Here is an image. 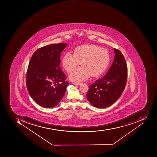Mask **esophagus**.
<instances>
[{"mask_svg": "<svg viewBox=\"0 0 157 157\" xmlns=\"http://www.w3.org/2000/svg\"><path fill=\"white\" fill-rule=\"evenodd\" d=\"M73 84H74V85H75V86H79V85L81 84V83H80V82H74Z\"/></svg>", "mask_w": 157, "mask_h": 157, "instance_id": "esophagus-1", "label": "esophagus"}]
</instances>
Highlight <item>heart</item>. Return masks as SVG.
<instances>
[{
    "label": "heart",
    "instance_id": "1",
    "mask_svg": "<svg viewBox=\"0 0 157 157\" xmlns=\"http://www.w3.org/2000/svg\"><path fill=\"white\" fill-rule=\"evenodd\" d=\"M110 62V54L105 48L94 45H83L76 48L74 54L67 52L64 55L62 64L69 73L80 64L82 66L76 69L70 75V79L74 82L87 80L91 75L98 76L107 68Z\"/></svg>",
    "mask_w": 157,
    "mask_h": 157
}]
</instances>
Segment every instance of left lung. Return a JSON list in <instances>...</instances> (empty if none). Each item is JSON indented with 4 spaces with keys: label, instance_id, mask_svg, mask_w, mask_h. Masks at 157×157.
Instances as JSON below:
<instances>
[{
    "label": "left lung",
    "instance_id": "obj_1",
    "mask_svg": "<svg viewBox=\"0 0 157 157\" xmlns=\"http://www.w3.org/2000/svg\"><path fill=\"white\" fill-rule=\"evenodd\" d=\"M114 61L106 75L91 84L86 94L90 104L97 108L110 106L119 98L127 82L128 67L122 53L114 49Z\"/></svg>",
    "mask_w": 157,
    "mask_h": 157
}]
</instances>
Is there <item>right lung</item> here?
I'll use <instances>...</instances> for the list:
<instances>
[{
  "mask_svg": "<svg viewBox=\"0 0 157 157\" xmlns=\"http://www.w3.org/2000/svg\"><path fill=\"white\" fill-rule=\"evenodd\" d=\"M67 45L61 43L43 47L35 51L30 59L26 86L30 96L42 107L57 105L68 86L59 66L61 52Z\"/></svg>",
  "mask_w": 157,
  "mask_h": 157,
  "instance_id": "right-lung-1",
  "label": "right lung"
}]
</instances>
